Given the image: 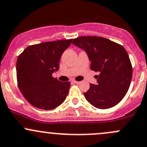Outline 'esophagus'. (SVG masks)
<instances>
[{
	"mask_svg": "<svg viewBox=\"0 0 147 147\" xmlns=\"http://www.w3.org/2000/svg\"><path fill=\"white\" fill-rule=\"evenodd\" d=\"M72 83H73V84H79V81H72Z\"/></svg>",
	"mask_w": 147,
	"mask_h": 147,
	"instance_id": "34e87169",
	"label": "esophagus"
}]
</instances>
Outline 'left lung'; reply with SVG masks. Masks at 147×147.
<instances>
[{
  "label": "left lung",
  "instance_id": "1",
  "mask_svg": "<svg viewBox=\"0 0 147 147\" xmlns=\"http://www.w3.org/2000/svg\"><path fill=\"white\" fill-rule=\"evenodd\" d=\"M73 45L86 51L90 69L99 72L96 76L97 85L90 84L84 93L93 106L107 109L115 106L129 89L132 67L125 48L120 45L100 37H80L73 40Z\"/></svg>",
  "mask_w": 147,
  "mask_h": 147
}]
</instances>
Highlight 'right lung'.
<instances>
[{"label": "right lung", "mask_w": 147, "mask_h": 147, "mask_svg": "<svg viewBox=\"0 0 147 147\" xmlns=\"http://www.w3.org/2000/svg\"><path fill=\"white\" fill-rule=\"evenodd\" d=\"M71 41L58 40L32 45L18 57V87L32 105L42 110H52L66 100L70 82H61L53 78L52 74L59 69L61 55Z\"/></svg>", "instance_id": "1"}]
</instances>
